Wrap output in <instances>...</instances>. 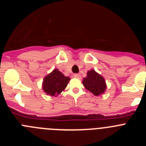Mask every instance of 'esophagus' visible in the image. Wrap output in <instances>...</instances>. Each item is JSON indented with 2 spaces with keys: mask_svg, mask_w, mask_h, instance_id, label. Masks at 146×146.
Wrapping results in <instances>:
<instances>
[{
  "mask_svg": "<svg viewBox=\"0 0 146 146\" xmlns=\"http://www.w3.org/2000/svg\"><path fill=\"white\" fill-rule=\"evenodd\" d=\"M73 77H74V78H78V79H79V78H80V74H74V75H73Z\"/></svg>",
  "mask_w": 146,
  "mask_h": 146,
  "instance_id": "obj_1",
  "label": "esophagus"
}]
</instances>
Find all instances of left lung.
Listing matches in <instances>:
<instances>
[{"mask_svg": "<svg viewBox=\"0 0 146 146\" xmlns=\"http://www.w3.org/2000/svg\"><path fill=\"white\" fill-rule=\"evenodd\" d=\"M82 84L94 96H100L105 92L107 88L104 78L94 69L88 71L87 76L82 80Z\"/></svg>", "mask_w": 146, "mask_h": 146, "instance_id": "1", "label": "left lung"}]
</instances>
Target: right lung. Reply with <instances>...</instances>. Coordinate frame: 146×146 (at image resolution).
Instances as JSON below:
<instances>
[{
	"instance_id": "1",
	"label": "right lung",
	"mask_w": 146,
	"mask_h": 146,
	"mask_svg": "<svg viewBox=\"0 0 146 146\" xmlns=\"http://www.w3.org/2000/svg\"><path fill=\"white\" fill-rule=\"evenodd\" d=\"M70 77H66L58 69H55L45 76L42 82V89L46 94L56 96L66 88Z\"/></svg>"
}]
</instances>
